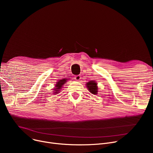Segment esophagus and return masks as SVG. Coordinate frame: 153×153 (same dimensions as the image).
<instances>
[{
    "instance_id": "34e87169",
    "label": "esophagus",
    "mask_w": 153,
    "mask_h": 153,
    "mask_svg": "<svg viewBox=\"0 0 153 153\" xmlns=\"http://www.w3.org/2000/svg\"><path fill=\"white\" fill-rule=\"evenodd\" d=\"M81 76H80V75H77V76H76L74 77V79H75V80H76V81H80V79H81Z\"/></svg>"
}]
</instances>
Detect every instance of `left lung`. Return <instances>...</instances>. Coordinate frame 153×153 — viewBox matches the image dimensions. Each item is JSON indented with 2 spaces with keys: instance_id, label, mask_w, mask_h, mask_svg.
<instances>
[{
  "instance_id": "8db88e82",
  "label": "left lung",
  "mask_w": 153,
  "mask_h": 153,
  "mask_svg": "<svg viewBox=\"0 0 153 153\" xmlns=\"http://www.w3.org/2000/svg\"><path fill=\"white\" fill-rule=\"evenodd\" d=\"M87 87L88 88V89L89 90V91L93 94H97V89L98 87L97 86V83H96L95 81H89L88 83H87Z\"/></svg>"
}]
</instances>
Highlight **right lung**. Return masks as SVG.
<instances>
[{
    "instance_id": "right-lung-1",
    "label": "right lung",
    "mask_w": 153,
    "mask_h": 153,
    "mask_svg": "<svg viewBox=\"0 0 153 153\" xmlns=\"http://www.w3.org/2000/svg\"><path fill=\"white\" fill-rule=\"evenodd\" d=\"M66 80L65 79H62V80H60L59 82H58L57 84L56 85V89H54L55 90V92L54 93H58L59 92V90L61 89V87L64 84H65L66 82Z\"/></svg>"
}]
</instances>
